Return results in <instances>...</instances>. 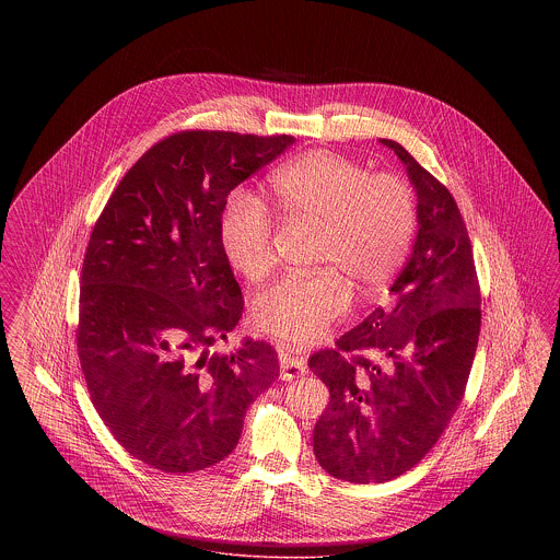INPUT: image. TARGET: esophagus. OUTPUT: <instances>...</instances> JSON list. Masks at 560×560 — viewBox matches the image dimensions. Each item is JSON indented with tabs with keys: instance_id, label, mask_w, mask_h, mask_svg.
Instances as JSON below:
<instances>
[{
	"instance_id": "1",
	"label": "esophagus",
	"mask_w": 560,
	"mask_h": 560,
	"mask_svg": "<svg viewBox=\"0 0 560 560\" xmlns=\"http://www.w3.org/2000/svg\"><path fill=\"white\" fill-rule=\"evenodd\" d=\"M306 372H308V368H306L304 359L292 357V354L281 357V377L283 380H293V377H300Z\"/></svg>"
}]
</instances>
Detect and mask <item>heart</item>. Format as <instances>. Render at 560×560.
<instances>
[{"instance_id":"1","label":"heart","mask_w":560,"mask_h":560,"mask_svg":"<svg viewBox=\"0 0 560 560\" xmlns=\"http://www.w3.org/2000/svg\"><path fill=\"white\" fill-rule=\"evenodd\" d=\"M279 210L320 224L317 262L323 270L283 277L252 304L256 325L290 347L317 342L350 306V288L382 292L399 272L416 231V192L397 172H370L363 163L319 149L300 155L270 176ZM218 237L226 262L247 281L275 267L272 220L267 206L233 192L220 215Z\"/></svg>"}]
</instances>
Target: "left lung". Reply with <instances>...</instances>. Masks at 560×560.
<instances>
[{"instance_id":"1","label":"left lung","mask_w":560,"mask_h":560,"mask_svg":"<svg viewBox=\"0 0 560 560\" xmlns=\"http://www.w3.org/2000/svg\"><path fill=\"white\" fill-rule=\"evenodd\" d=\"M382 144L418 195L413 252L390 288L393 306L308 359L329 388L315 457L359 485L397 479L434 447L464 399L480 334L479 277L452 192L399 142Z\"/></svg>"}]
</instances>
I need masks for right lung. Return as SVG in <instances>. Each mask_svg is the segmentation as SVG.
I'll return each mask as SVG.
<instances>
[{
	"mask_svg": "<svg viewBox=\"0 0 560 560\" xmlns=\"http://www.w3.org/2000/svg\"><path fill=\"white\" fill-rule=\"evenodd\" d=\"M293 136L185 130L153 144L108 197L81 267V372L115 441L151 468L195 472L240 443L247 407L279 377L265 340L208 348L243 295L218 224L233 188Z\"/></svg>",
	"mask_w": 560,
	"mask_h": 560,
	"instance_id": "right-lung-1",
	"label": "right lung"
}]
</instances>
